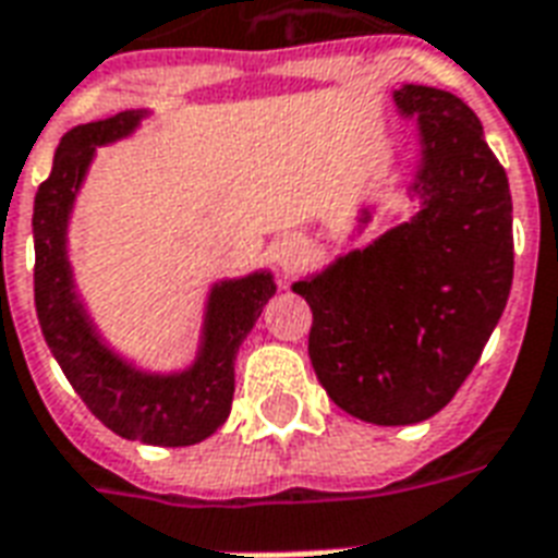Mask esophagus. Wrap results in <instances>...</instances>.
Listing matches in <instances>:
<instances>
[{
  "mask_svg": "<svg viewBox=\"0 0 558 558\" xmlns=\"http://www.w3.org/2000/svg\"><path fill=\"white\" fill-rule=\"evenodd\" d=\"M292 259H295V247L292 245L280 247V263H283V266H290Z\"/></svg>",
  "mask_w": 558,
  "mask_h": 558,
  "instance_id": "obj_1",
  "label": "esophagus"
}]
</instances>
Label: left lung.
Listing matches in <instances>:
<instances>
[{
    "label": "left lung",
    "mask_w": 558,
    "mask_h": 558,
    "mask_svg": "<svg viewBox=\"0 0 558 558\" xmlns=\"http://www.w3.org/2000/svg\"><path fill=\"white\" fill-rule=\"evenodd\" d=\"M393 97L423 132V209L292 287L313 311L316 378L333 405L375 426L423 423L449 405L514 275L509 177L473 109L426 85Z\"/></svg>",
    "instance_id": "8db88e82"
}]
</instances>
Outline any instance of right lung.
I'll return each mask as SVG.
<instances>
[{"instance_id": "1", "label": "right lung", "mask_w": 558, "mask_h": 558, "mask_svg": "<svg viewBox=\"0 0 558 558\" xmlns=\"http://www.w3.org/2000/svg\"><path fill=\"white\" fill-rule=\"evenodd\" d=\"M138 111H118L106 121L82 123L61 138L52 171L37 185L35 216V307L49 352L88 411L114 435L150 447H192L225 426L233 405V357L275 295L268 271L225 280L209 295L204 352L183 375H142L106 352L85 319L70 280L64 227L70 204L88 171L97 144L114 142L138 123Z\"/></svg>"}]
</instances>
